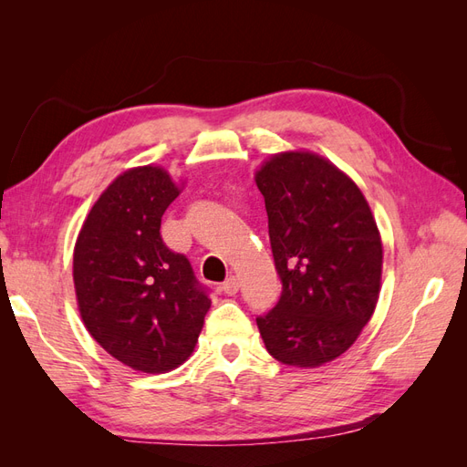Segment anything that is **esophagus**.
<instances>
[{
	"instance_id": "34e87169",
	"label": "esophagus",
	"mask_w": 467,
	"mask_h": 467,
	"mask_svg": "<svg viewBox=\"0 0 467 467\" xmlns=\"http://www.w3.org/2000/svg\"><path fill=\"white\" fill-rule=\"evenodd\" d=\"M222 290H223V294H228V296H234L237 290H239V280L235 278V276H230V278H225L223 282H222Z\"/></svg>"
}]
</instances>
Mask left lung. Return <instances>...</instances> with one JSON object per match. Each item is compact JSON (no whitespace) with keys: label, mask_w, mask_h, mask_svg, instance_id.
<instances>
[{"label":"left lung","mask_w":467,"mask_h":467,"mask_svg":"<svg viewBox=\"0 0 467 467\" xmlns=\"http://www.w3.org/2000/svg\"><path fill=\"white\" fill-rule=\"evenodd\" d=\"M282 294L257 325L268 355L298 368L331 362L370 321L381 242L360 189L309 151L273 155L255 175Z\"/></svg>","instance_id":"obj_1"}]
</instances>
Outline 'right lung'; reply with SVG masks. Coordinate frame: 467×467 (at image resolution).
<instances>
[{
  "instance_id": "obj_1",
  "label": "right lung",
  "mask_w": 467,
  "mask_h": 467,
  "mask_svg": "<svg viewBox=\"0 0 467 467\" xmlns=\"http://www.w3.org/2000/svg\"><path fill=\"white\" fill-rule=\"evenodd\" d=\"M177 196L165 169H129L99 196L74 249L83 323L110 357L140 372H169L185 362L210 309L208 288L189 259L160 234Z\"/></svg>"
}]
</instances>
